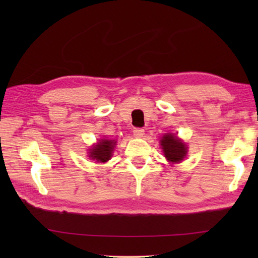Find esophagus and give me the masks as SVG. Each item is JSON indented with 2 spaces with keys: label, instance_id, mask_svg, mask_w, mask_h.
<instances>
[{
  "label": "esophagus",
  "instance_id": "1",
  "mask_svg": "<svg viewBox=\"0 0 258 258\" xmlns=\"http://www.w3.org/2000/svg\"><path fill=\"white\" fill-rule=\"evenodd\" d=\"M144 132H145L144 128L138 127V128H134L133 130V134H134V136H136V138H143Z\"/></svg>",
  "mask_w": 258,
  "mask_h": 258
}]
</instances>
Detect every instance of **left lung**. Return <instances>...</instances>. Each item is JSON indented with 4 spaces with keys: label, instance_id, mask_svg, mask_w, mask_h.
Instances as JSON below:
<instances>
[{
    "label": "left lung",
    "instance_id": "8db88e82",
    "mask_svg": "<svg viewBox=\"0 0 258 258\" xmlns=\"http://www.w3.org/2000/svg\"><path fill=\"white\" fill-rule=\"evenodd\" d=\"M161 145L164 152V155L169 162L176 163L180 162L186 155V147L185 144L182 143L176 136L172 134H166L163 136L161 140Z\"/></svg>",
    "mask_w": 258,
    "mask_h": 258
}]
</instances>
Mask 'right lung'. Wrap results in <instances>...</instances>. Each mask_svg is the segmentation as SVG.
I'll return each instance as SVG.
<instances>
[{"label":"right lung","mask_w":258,"mask_h":258,"mask_svg":"<svg viewBox=\"0 0 258 258\" xmlns=\"http://www.w3.org/2000/svg\"><path fill=\"white\" fill-rule=\"evenodd\" d=\"M115 141L113 140H102L98 144L91 150V157L97 162H107L112 156V152L114 150Z\"/></svg>","instance_id":"add662e5"}]
</instances>
